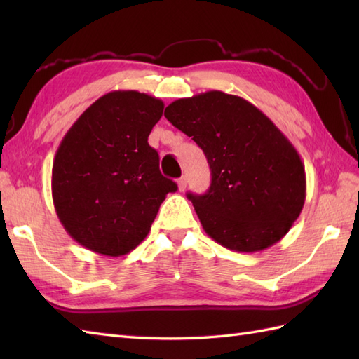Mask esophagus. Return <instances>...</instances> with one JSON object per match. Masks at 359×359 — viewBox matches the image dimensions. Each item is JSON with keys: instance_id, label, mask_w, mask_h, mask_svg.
<instances>
[{"instance_id": "34e87169", "label": "esophagus", "mask_w": 359, "mask_h": 359, "mask_svg": "<svg viewBox=\"0 0 359 359\" xmlns=\"http://www.w3.org/2000/svg\"><path fill=\"white\" fill-rule=\"evenodd\" d=\"M187 184H188V180H187L185 175H184V177H180V179L177 180V188H179V191H185Z\"/></svg>"}]
</instances>
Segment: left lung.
Returning <instances> with one entry per match:
<instances>
[{"label":"left lung","instance_id":"left-lung-1","mask_svg":"<svg viewBox=\"0 0 359 359\" xmlns=\"http://www.w3.org/2000/svg\"><path fill=\"white\" fill-rule=\"evenodd\" d=\"M165 117L207 156L208 191L188 193L205 233L241 253L284 238L306 202V170L279 128L255 104L220 90L179 98Z\"/></svg>","mask_w":359,"mask_h":359}]
</instances>
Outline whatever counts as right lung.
Returning <instances> with one entry per match:
<instances>
[{"label": "right lung", "instance_id": "right-lung-1", "mask_svg": "<svg viewBox=\"0 0 359 359\" xmlns=\"http://www.w3.org/2000/svg\"><path fill=\"white\" fill-rule=\"evenodd\" d=\"M162 100L112 90L81 114L52 165V199L74 241L104 256H123L147 238L175 182L160 172L149 147Z\"/></svg>", "mask_w": 359, "mask_h": 359}]
</instances>
